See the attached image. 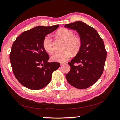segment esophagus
Segmentation results:
<instances>
[{"label":"esophagus","instance_id":"1","mask_svg":"<svg viewBox=\"0 0 120 120\" xmlns=\"http://www.w3.org/2000/svg\"><path fill=\"white\" fill-rule=\"evenodd\" d=\"M67 64V63H60V65L61 66H63V65H64V64Z\"/></svg>","mask_w":120,"mask_h":120}]
</instances>
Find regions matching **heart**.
<instances>
[{"label": "heart", "mask_w": 120, "mask_h": 120, "mask_svg": "<svg viewBox=\"0 0 120 120\" xmlns=\"http://www.w3.org/2000/svg\"><path fill=\"white\" fill-rule=\"evenodd\" d=\"M56 36L64 41L63 49L61 52H56L51 56V59L53 61L64 63L69 60L72 56V53L77 54L82 47V40L77 35H74L73 30L63 28L59 29L56 33ZM42 46L45 51L49 53L53 52L52 41L51 38L45 36L42 41Z\"/></svg>", "instance_id": "1"}]
</instances>
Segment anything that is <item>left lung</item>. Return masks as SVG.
<instances>
[{
	"label": "left lung",
	"mask_w": 120,
	"mask_h": 120,
	"mask_svg": "<svg viewBox=\"0 0 120 120\" xmlns=\"http://www.w3.org/2000/svg\"><path fill=\"white\" fill-rule=\"evenodd\" d=\"M64 27L76 30L82 43L79 52L68 63L71 70L66 79L75 88H87L102 75L107 54L104 43L95 29L83 22L66 24ZM75 63L80 64L75 66Z\"/></svg>",
	"instance_id": "1"
}]
</instances>
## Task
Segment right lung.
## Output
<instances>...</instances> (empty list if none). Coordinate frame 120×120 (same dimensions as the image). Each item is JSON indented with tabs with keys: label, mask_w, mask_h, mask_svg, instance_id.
Instances as JSON below:
<instances>
[{
	"label": "right lung",
	"mask_w": 120,
	"mask_h": 120,
	"mask_svg": "<svg viewBox=\"0 0 120 120\" xmlns=\"http://www.w3.org/2000/svg\"><path fill=\"white\" fill-rule=\"evenodd\" d=\"M59 27L39 26L24 32L13 43L9 56L13 73L26 88H44L50 83L52 73L60 67L59 63L48 62L49 56L42 46L44 38Z\"/></svg>",
	"instance_id": "right-lung-1"
}]
</instances>
